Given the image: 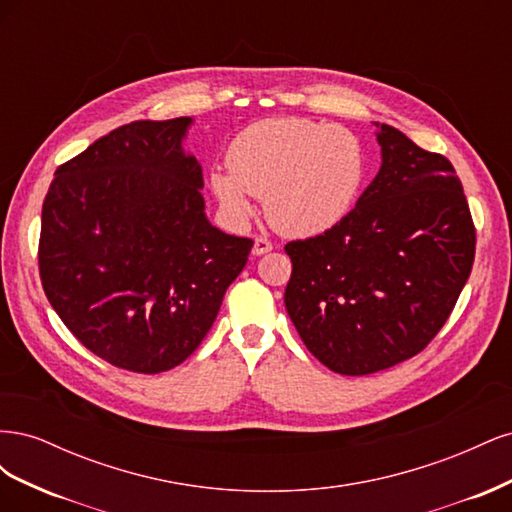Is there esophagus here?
<instances>
[{"mask_svg": "<svg viewBox=\"0 0 512 512\" xmlns=\"http://www.w3.org/2000/svg\"><path fill=\"white\" fill-rule=\"evenodd\" d=\"M271 250H273V243L269 239H265V237H256L254 239V247H252V254L254 256H262V254H267Z\"/></svg>", "mask_w": 512, "mask_h": 512, "instance_id": "34e87169", "label": "esophagus"}]
</instances>
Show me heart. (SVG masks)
<instances>
[{
    "mask_svg": "<svg viewBox=\"0 0 512 512\" xmlns=\"http://www.w3.org/2000/svg\"><path fill=\"white\" fill-rule=\"evenodd\" d=\"M213 170L215 198L235 220L262 198L269 224L286 237H314L337 226L359 200L367 151L352 130L301 117L262 119L241 130Z\"/></svg>",
    "mask_w": 512,
    "mask_h": 512,
    "instance_id": "b5f03b06",
    "label": "heart"
}]
</instances>
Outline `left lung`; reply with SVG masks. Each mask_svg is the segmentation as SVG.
<instances>
[{
    "label": "left lung",
    "instance_id": "left-lung-1",
    "mask_svg": "<svg viewBox=\"0 0 512 512\" xmlns=\"http://www.w3.org/2000/svg\"><path fill=\"white\" fill-rule=\"evenodd\" d=\"M382 166L337 226L290 241L286 312L331 371L367 376L412 359L466 286L476 230L453 164L376 123Z\"/></svg>",
    "mask_w": 512,
    "mask_h": 512
}]
</instances>
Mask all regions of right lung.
Returning a JSON list of instances; mask_svg holds the SVG:
<instances>
[{"mask_svg": "<svg viewBox=\"0 0 512 512\" xmlns=\"http://www.w3.org/2000/svg\"><path fill=\"white\" fill-rule=\"evenodd\" d=\"M190 126L132 121L98 138L55 170L42 205L46 299L87 350L136 374L200 346L254 245L207 220Z\"/></svg>", "mask_w": 512, "mask_h": 512, "instance_id": "right-lung-1", "label": "right lung"}]
</instances>
